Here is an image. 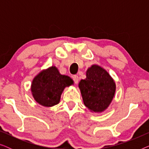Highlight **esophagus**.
Returning a JSON list of instances; mask_svg holds the SVG:
<instances>
[{
  "mask_svg": "<svg viewBox=\"0 0 149 149\" xmlns=\"http://www.w3.org/2000/svg\"><path fill=\"white\" fill-rule=\"evenodd\" d=\"M72 79H73V81H74V83H76V84H77V83H79V76L78 75H74V76L72 77Z\"/></svg>",
  "mask_w": 149,
  "mask_h": 149,
  "instance_id": "34e87169",
  "label": "esophagus"
}]
</instances>
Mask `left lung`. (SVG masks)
Wrapping results in <instances>:
<instances>
[{
	"label": "left lung",
	"mask_w": 149,
	"mask_h": 149,
	"mask_svg": "<svg viewBox=\"0 0 149 149\" xmlns=\"http://www.w3.org/2000/svg\"><path fill=\"white\" fill-rule=\"evenodd\" d=\"M85 106L91 111L102 112L112 102L115 83L104 69L93 65L86 72V79L79 84Z\"/></svg>",
	"instance_id": "obj_1"
}]
</instances>
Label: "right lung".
Wrapping results in <instances>:
<instances>
[{"label":"right lung","mask_w":149,"mask_h":149,"mask_svg":"<svg viewBox=\"0 0 149 149\" xmlns=\"http://www.w3.org/2000/svg\"><path fill=\"white\" fill-rule=\"evenodd\" d=\"M72 83L73 81L70 77L61 74L57 68L52 66L34 77L31 91L34 100L38 104L50 107L60 102L64 88Z\"/></svg>","instance_id":"1"}]
</instances>
